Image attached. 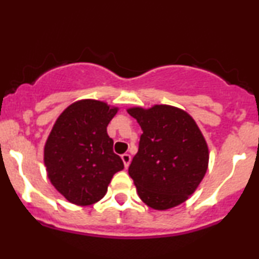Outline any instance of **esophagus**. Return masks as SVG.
I'll return each instance as SVG.
<instances>
[{"label": "esophagus", "instance_id": "34e87169", "mask_svg": "<svg viewBox=\"0 0 259 259\" xmlns=\"http://www.w3.org/2000/svg\"><path fill=\"white\" fill-rule=\"evenodd\" d=\"M121 159H123L124 167H125V168L129 167L130 162H132V156H130V154H127V153H124L123 156H121Z\"/></svg>", "mask_w": 259, "mask_h": 259}]
</instances>
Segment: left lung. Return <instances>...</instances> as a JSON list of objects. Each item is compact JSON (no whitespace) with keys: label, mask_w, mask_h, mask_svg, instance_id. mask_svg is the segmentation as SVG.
I'll return each mask as SVG.
<instances>
[{"label":"left lung","mask_w":259,"mask_h":259,"mask_svg":"<svg viewBox=\"0 0 259 259\" xmlns=\"http://www.w3.org/2000/svg\"><path fill=\"white\" fill-rule=\"evenodd\" d=\"M142 129L139 151L129 167L139 197L157 210L179 206L204 178L209 150L194 118L169 105L130 107Z\"/></svg>","instance_id":"8db88e82"}]
</instances>
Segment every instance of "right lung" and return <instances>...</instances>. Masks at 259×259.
Listing matches in <instances>:
<instances>
[{
    "label": "right lung",
    "instance_id": "right-lung-1",
    "mask_svg": "<svg viewBox=\"0 0 259 259\" xmlns=\"http://www.w3.org/2000/svg\"><path fill=\"white\" fill-rule=\"evenodd\" d=\"M119 111L103 101L85 99L59 114L44 147L47 177L70 203L90 206L102 200L123 160L113 152L107 126Z\"/></svg>",
    "mask_w": 259,
    "mask_h": 259
}]
</instances>
